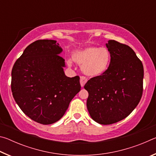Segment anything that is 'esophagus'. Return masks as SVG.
I'll list each match as a JSON object with an SVG mask.
<instances>
[{
  "instance_id": "esophagus-1",
  "label": "esophagus",
  "mask_w": 156,
  "mask_h": 156,
  "mask_svg": "<svg viewBox=\"0 0 156 156\" xmlns=\"http://www.w3.org/2000/svg\"><path fill=\"white\" fill-rule=\"evenodd\" d=\"M87 78L85 76H80V84H81V87H84V84L87 83Z\"/></svg>"
}]
</instances>
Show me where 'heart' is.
Listing matches in <instances>:
<instances>
[{
  "instance_id": "heart-1",
  "label": "heart",
  "mask_w": 156,
  "mask_h": 156,
  "mask_svg": "<svg viewBox=\"0 0 156 156\" xmlns=\"http://www.w3.org/2000/svg\"><path fill=\"white\" fill-rule=\"evenodd\" d=\"M73 61L82 67L83 72L90 77H97L107 72L111 62V54L106 47L90 46L73 53Z\"/></svg>"
}]
</instances>
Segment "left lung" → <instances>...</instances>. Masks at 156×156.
Listing matches in <instances>:
<instances>
[{
	"label": "left lung",
	"instance_id": "8db88e82",
	"mask_svg": "<svg viewBox=\"0 0 156 156\" xmlns=\"http://www.w3.org/2000/svg\"><path fill=\"white\" fill-rule=\"evenodd\" d=\"M106 45L111 54L109 68L84 86L89 93V114L101 125H111L127 117L138 105L143 92V65L133 50L114 40Z\"/></svg>",
	"mask_w": 156,
	"mask_h": 156
}]
</instances>
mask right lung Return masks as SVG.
<instances>
[{
  "label": "right lung",
  "instance_id": "1",
  "mask_svg": "<svg viewBox=\"0 0 156 156\" xmlns=\"http://www.w3.org/2000/svg\"><path fill=\"white\" fill-rule=\"evenodd\" d=\"M62 51L56 41H36L26 47L12 68L15 101L25 115L43 125L59 120L80 91V77L65 75Z\"/></svg>",
  "mask_w": 156,
  "mask_h": 156
}]
</instances>
